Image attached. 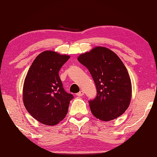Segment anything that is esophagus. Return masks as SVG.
Returning <instances> with one entry per match:
<instances>
[{
  "label": "esophagus",
  "instance_id": "esophagus-1",
  "mask_svg": "<svg viewBox=\"0 0 157 157\" xmlns=\"http://www.w3.org/2000/svg\"><path fill=\"white\" fill-rule=\"evenodd\" d=\"M76 95H77V96H78V97H81V96H82V95H84V91H79V93H78V94H77Z\"/></svg>",
  "mask_w": 157,
  "mask_h": 157
}]
</instances>
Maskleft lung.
I'll list each match as a JSON object with an SVG mask.
<instances>
[{"mask_svg": "<svg viewBox=\"0 0 157 157\" xmlns=\"http://www.w3.org/2000/svg\"><path fill=\"white\" fill-rule=\"evenodd\" d=\"M78 60L88 69L96 86V97L89 101L94 116L109 121L122 115L131 101L132 83L118 55L107 48L96 47Z\"/></svg>", "mask_w": 157, "mask_h": 157, "instance_id": "left-lung-1", "label": "left lung"}]
</instances>
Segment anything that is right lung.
I'll use <instances>...</instances> for the list:
<instances>
[{
	"mask_svg": "<svg viewBox=\"0 0 157 157\" xmlns=\"http://www.w3.org/2000/svg\"><path fill=\"white\" fill-rule=\"evenodd\" d=\"M70 56L46 50L37 56L29 68L23 100L29 113L46 125H55L68 112L73 95L65 91L59 72Z\"/></svg>",
	"mask_w": 157,
	"mask_h": 157,
	"instance_id": "1",
	"label": "right lung"
}]
</instances>
